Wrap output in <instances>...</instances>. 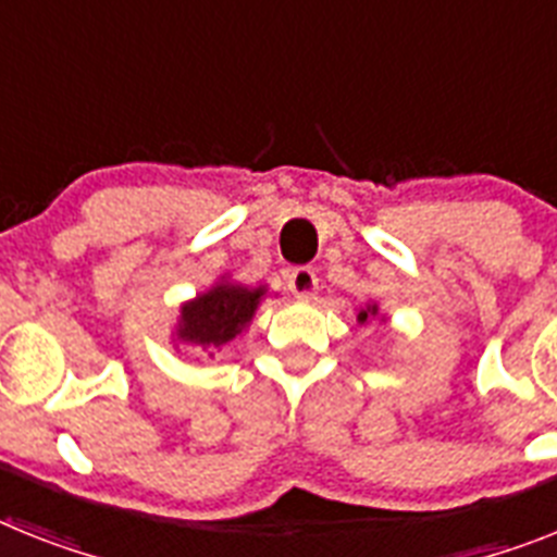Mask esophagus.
Segmentation results:
<instances>
[{"label": "esophagus", "mask_w": 557, "mask_h": 557, "mask_svg": "<svg viewBox=\"0 0 557 557\" xmlns=\"http://www.w3.org/2000/svg\"><path fill=\"white\" fill-rule=\"evenodd\" d=\"M317 271L308 269V265H300V269L288 271V288H292L294 297H311L317 292Z\"/></svg>", "instance_id": "1"}]
</instances>
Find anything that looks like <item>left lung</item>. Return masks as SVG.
Returning <instances> with one entry per match:
<instances>
[{
    "instance_id": "left-lung-1",
    "label": "left lung",
    "mask_w": 557,
    "mask_h": 557,
    "mask_svg": "<svg viewBox=\"0 0 557 557\" xmlns=\"http://www.w3.org/2000/svg\"><path fill=\"white\" fill-rule=\"evenodd\" d=\"M368 317H376V306H368L366 311H359L357 320H359V322H368Z\"/></svg>"
}]
</instances>
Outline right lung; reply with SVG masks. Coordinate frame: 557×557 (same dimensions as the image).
<instances>
[{"label":"right lung","mask_w":557,"mask_h":557,"mask_svg":"<svg viewBox=\"0 0 557 557\" xmlns=\"http://www.w3.org/2000/svg\"><path fill=\"white\" fill-rule=\"evenodd\" d=\"M263 294L265 288H246L235 283H221L207 294H198L181 308L177 339L198 345L214 357V350L235 343V336L249 325Z\"/></svg>","instance_id":"obj_1"}]
</instances>
